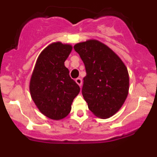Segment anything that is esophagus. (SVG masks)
Masks as SVG:
<instances>
[{"instance_id": "esophagus-1", "label": "esophagus", "mask_w": 157, "mask_h": 157, "mask_svg": "<svg viewBox=\"0 0 157 157\" xmlns=\"http://www.w3.org/2000/svg\"><path fill=\"white\" fill-rule=\"evenodd\" d=\"M75 82H76V83H77L78 85L79 86H81L82 83V79L80 78H76Z\"/></svg>"}]
</instances>
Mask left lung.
I'll use <instances>...</instances> for the list:
<instances>
[{"label":"left lung","instance_id":"8db88e82","mask_svg":"<svg viewBox=\"0 0 157 157\" xmlns=\"http://www.w3.org/2000/svg\"><path fill=\"white\" fill-rule=\"evenodd\" d=\"M74 48L85 64L82 94L89 109L101 119L110 118L121 109L128 95L127 67L116 52L98 40L77 43Z\"/></svg>","mask_w":157,"mask_h":157}]
</instances>
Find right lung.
I'll return each instance as SVG.
<instances>
[{"label":"right lung","mask_w":157,"mask_h":157,"mask_svg":"<svg viewBox=\"0 0 157 157\" xmlns=\"http://www.w3.org/2000/svg\"><path fill=\"white\" fill-rule=\"evenodd\" d=\"M72 46L60 41L48 45L37 57L30 81L32 100L44 116L60 120L71 110L80 88L69 75L64 62Z\"/></svg>","instance_id":"1"}]
</instances>
